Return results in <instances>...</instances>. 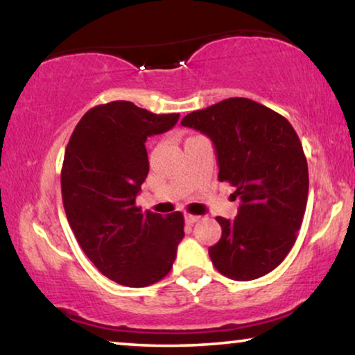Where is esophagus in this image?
<instances>
[{
    "mask_svg": "<svg viewBox=\"0 0 355 355\" xmlns=\"http://www.w3.org/2000/svg\"><path fill=\"white\" fill-rule=\"evenodd\" d=\"M202 216H197V215H191V213H187L186 215V221L189 223V225H193V223H197L198 220H200Z\"/></svg>",
    "mask_w": 355,
    "mask_h": 355,
    "instance_id": "1",
    "label": "esophagus"
}]
</instances>
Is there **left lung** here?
Segmentation results:
<instances>
[{"label": "left lung", "instance_id": "left-lung-1", "mask_svg": "<svg viewBox=\"0 0 355 355\" xmlns=\"http://www.w3.org/2000/svg\"><path fill=\"white\" fill-rule=\"evenodd\" d=\"M216 148L221 182L241 198L236 220L218 216L221 239L208 249L226 278L250 281L273 271L293 249L309 196V168L288 119L249 98H227L184 116Z\"/></svg>", "mask_w": 355, "mask_h": 355}]
</instances>
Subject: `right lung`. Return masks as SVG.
I'll list each match as a JSON object with an SVG mask.
<instances>
[{"label":"right lung","instance_id":"1","mask_svg":"<svg viewBox=\"0 0 355 355\" xmlns=\"http://www.w3.org/2000/svg\"><path fill=\"white\" fill-rule=\"evenodd\" d=\"M178 119L110 101L82 116L66 147L61 193L71 230L92 263L129 288L163 279L184 237L181 211L162 216L135 205L148 174L147 137Z\"/></svg>","mask_w":355,"mask_h":355}]
</instances>
